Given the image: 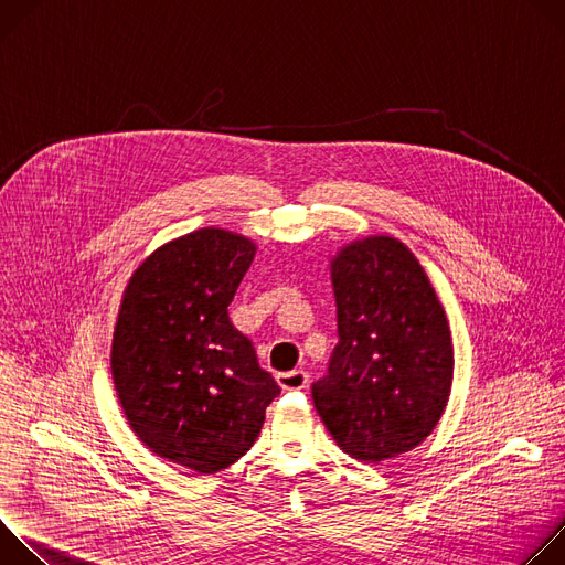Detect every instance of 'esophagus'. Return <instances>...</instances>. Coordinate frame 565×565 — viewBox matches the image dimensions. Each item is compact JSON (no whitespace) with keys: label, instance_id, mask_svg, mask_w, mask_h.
<instances>
[{"label":"esophagus","instance_id":"esophagus-1","mask_svg":"<svg viewBox=\"0 0 565 565\" xmlns=\"http://www.w3.org/2000/svg\"><path fill=\"white\" fill-rule=\"evenodd\" d=\"M277 382H279V386H281V388L292 391V388H306V386H308V382H310V377H308V373H306V371L297 369V371L279 373V375H277Z\"/></svg>","mask_w":565,"mask_h":565}]
</instances>
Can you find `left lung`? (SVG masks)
<instances>
[{
    "mask_svg": "<svg viewBox=\"0 0 565 565\" xmlns=\"http://www.w3.org/2000/svg\"><path fill=\"white\" fill-rule=\"evenodd\" d=\"M338 335L315 409L342 451L382 462L438 425L454 380L443 303L412 250L393 236L353 241L331 262Z\"/></svg>",
    "mask_w": 565,
    "mask_h": 565,
    "instance_id": "8db88e82",
    "label": "left lung"
}]
</instances>
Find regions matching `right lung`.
<instances>
[{"instance_id": "obj_1", "label": "right lung", "mask_w": 565, "mask_h": 565, "mask_svg": "<svg viewBox=\"0 0 565 565\" xmlns=\"http://www.w3.org/2000/svg\"><path fill=\"white\" fill-rule=\"evenodd\" d=\"M255 250L201 227L151 253L122 295L111 344L122 412L156 456L199 473L244 456L281 391L227 315Z\"/></svg>"}]
</instances>
